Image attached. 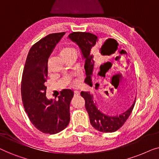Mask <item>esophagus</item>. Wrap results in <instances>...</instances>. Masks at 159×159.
<instances>
[{"label": "esophagus", "instance_id": "esophagus-1", "mask_svg": "<svg viewBox=\"0 0 159 159\" xmlns=\"http://www.w3.org/2000/svg\"><path fill=\"white\" fill-rule=\"evenodd\" d=\"M74 93H75V95H80V91L75 90V92H74Z\"/></svg>", "mask_w": 159, "mask_h": 159}]
</instances>
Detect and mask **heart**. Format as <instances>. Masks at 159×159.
Returning <instances> with one entry per match:
<instances>
[{
	"label": "heart",
	"instance_id": "1",
	"mask_svg": "<svg viewBox=\"0 0 159 159\" xmlns=\"http://www.w3.org/2000/svg\"><path fill=\"white\" fill-rule=\"evenodd\" d=\"M59 54L61 56L63 59H66L67 58H69V56H73V55H77V52H76L75 49L73 48L69 47V46H64L61 48L59 50ZM78 84L77 80H72L70 82V85L72 87H75Z\"/></svg>",
	"mask_w": 159,
	"mask_h": 159
}]
</instances>
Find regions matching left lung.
Returning <instances> with one entry per match:
<instances>
[{"instance_id":"left-lung-1","label":"left lung","mask_w":159,"mask_h":159,"mask_svg":"<svg viewBox=\"0 0 159 159\" xmlns=\"http://www.w3.org/2000/svg\"><path fill=\"white\" fill-rule=\"evenodd\" d=\"M69 39L73 42L76 43L80 47L82 53V57L85 60L84 64V69H85L86 78L84 82L89 85L93 86L91 77L93 75V69H94V56L93 54V51L95 46L98 45V37L90 32H72L69 35ZM111 39H108L103 43L101 49L109 45ZM99 74H101L100 71ZM97 88V86H95ZM81 96L85 101V108L89 114L91 125L95 129L102 132H114L120 129L122 127L131 113L134 106V102L129 108L119 116H108L102 113L99 109H98L93 100V95L90 94V92H81Z\"/></svg>"}]
</instances>
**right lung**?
<instances>
[{
  "label": "right lung",
  "mask_w": 159,
  "mask_h": 159,
  "mask_svg": "<svg viewBox=\"0 0 159 159\" xmlns=\"http://www.w3.org/2000/svg\"><path fill=\"white\" fill-rule=\"evenodd\" d=\"M64 34H50L32 45L21 78V99L25 112L34 127L45 134L60 132L70 121L69 106L73 91L64 89L58 100H48L45 95L48 58Z\"/></svg>",
  "instance_id": "right-lung-1"
}]
</instances>
